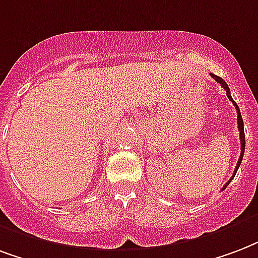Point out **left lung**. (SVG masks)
Instances as JSON below:
<instances>
[{"label": "left lung", "mask_w": 258, "mask_h": 258, "mask_svg": "<svg viewBox=\"0 0 258 258\" xmlns=\"http://www.w3.org/2000/svg\"><path fill=\"white\" fill-rule=\"evenodd\" d=\"M212 78L215 79V81L217 82V83H220L221 87L226 90L227 93V97L230 98V101H232V104H234V106H235V109H236V113H238V130H239V139H241V156H239V160H238V163H236V167H235V171H234V175L231 176V179L228 180V182L224 184V187L221 188V190H224V188L230 184V182L234 179V176H235V173L236 171H238V168H239V165H241L242 163V158H243V153H245V131H243V120H242V116H241V112H239V108H238V105H236V102L234 100H232V97H231V93H230V89H228V86H227V83L223 79H221L220 76H217V75H213L212 74Z\"/></svg>", "instance_id": "left-lung-1"}]
</instances>
